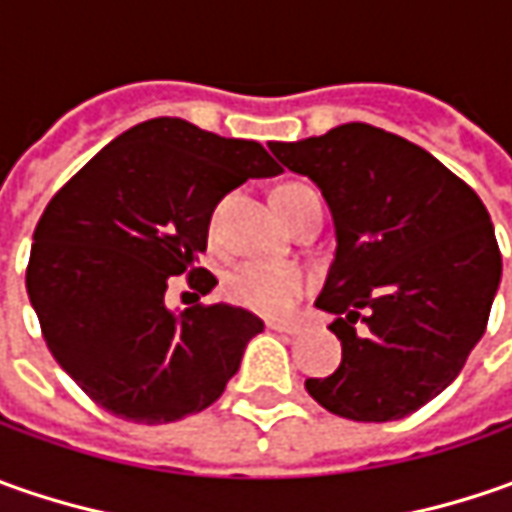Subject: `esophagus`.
<instances>
[{"mask_svg":"<svg viewBox=\"0 0 512 512\" xmlns=\"http://www.w3.org/2000/svg\"><path fill=\"white\" fill-rule=\"evenodd\" d=\"M267 330L287 333V336H299L302 333V322H267Z\"/></svg>","mask_w":512,"mask_h":512,"instance_id":"obj_1","label":"esophagus"}]
</instances>
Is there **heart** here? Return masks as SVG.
I'll use <instances>...</instances> for the list:
<instances>
[{"label":"heart","mask_w":512,"mask_h":512,"mask_svg":"<svg viewBox=\"0 0 512 512\" xmlns=\"http://www.w3.org/2000/svg\"><path fill=\"white\" fill-rule=\"evenodd\" d=\"M307 193L313 190L305 185L279 187L273 196L276 210L285 213L287 207ZM307 287H310V279L305 270L287 262H242L225 276V293L230 302L247 307L259 316H270V319L287 316L305 296Z\"/></svg>","instance_id":"obj_1"}]
</instances>
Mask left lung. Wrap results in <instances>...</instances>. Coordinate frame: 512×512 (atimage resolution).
Here are the masks:
<instances>
[{
  "label": "left lung",
  "mask_w": 512,
  "mask_h": 512,
  "mask_svg": "<svg viewBox=\"0 0 512 512\" xmlns=\"http://www.w3.org/2000/svg\"><path fill=\"white\" fill-rule=\"evenodd\" d=\"M270 150L322 190L336 230L316 307L333 313L342 364L307 393L353 422L410 416L484 336L502 282L487 207L436 156L364 122Z\"/></svg>",
  "instance_id": "8db88e82"
}]
</instances>
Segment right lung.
<instances>
[{"label":"right lung","mask_w":512,"mask_h":512,"mask_svg":"<svg viewBox=\"0 0 512 512\" xmlns=\"http://www.w3.org/2000/svg\"><path fill=\"white\" fill-rule=\"evenodd\" d=\"M259 142L176 116L148 119L99 150L45 207L30 247V305L59 367L108 413L168 424L225 393L262 333L242 307L170 310V276L202 296L216 205L247 179L279 176Z\"/></svg>","instance_id":"1"}]
</instances>
